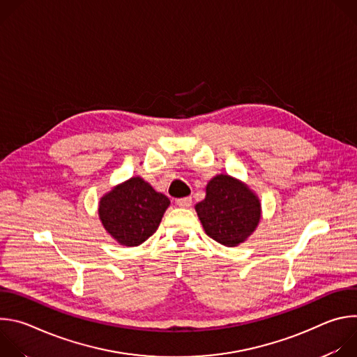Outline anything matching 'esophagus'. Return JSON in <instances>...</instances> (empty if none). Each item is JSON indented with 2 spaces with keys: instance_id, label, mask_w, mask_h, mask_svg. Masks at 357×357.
Listing matches in <instances>:
<instances>
[{
  "instance_id": "34e87169",
  "label": "esophagus",
  "mask_w": 357,
  "mask_h": 357,
  "mask_svg": "<svg viewBox=\"0 0 357 357\" xmlns=\"http://www.w3.org/2000/svg\"><path fill=\"white\" fill-rule=\"evenodd\" d=\"M176 205L179 208H189L192 205V197H181L176 199Z\"/></svg>"
}]
</instances>
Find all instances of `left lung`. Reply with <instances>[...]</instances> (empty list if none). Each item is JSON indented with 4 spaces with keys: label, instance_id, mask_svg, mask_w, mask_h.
<instances>
[{
    "label": "left lung",
    "instance_id": "left-lung-1",
    "mask_svg": "<svg viewBox=\"0 0 357 357\" xmlns=\"http://www.w3.org/2000/svg\"><path fill=\"white\" fill-rule=\"evenodd\" d=\"M195 211L205 233L226 247H237L256 231L261 202L243 181L216 175L206 185V196Z\"/></svg>",
    "mask_w": 357,
    "mask_h": 357
}]
</instances>
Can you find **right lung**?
I'll use <instances>...</instances> for the list:
<instances>
[{"instance_id":"add662e5","label":"right lung","mask_w":357,"mask_h":357,"mask_svg":"<svg viewBox=\"0 0 357 357\" xmlns=\"http://www.w3.org/2000/svg\"><path fill=\"white\" fill-rule=\"evenodd\" d=\"M171 200L141 176H132L105 193L98 219L119 244L137 247L154 234Z\"/></svg>"}]
</instances>
